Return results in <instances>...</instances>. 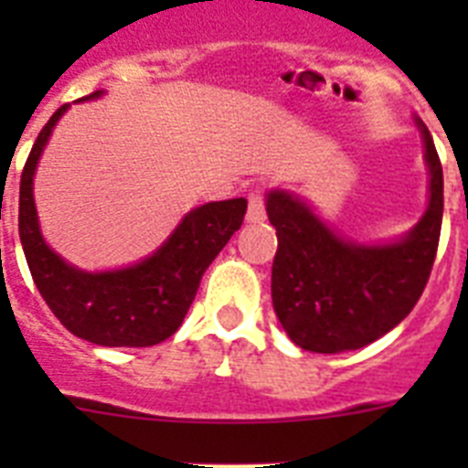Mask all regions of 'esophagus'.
<instances>
[{
    "instance_id": "34e87169",
    "label": "esophagus",
    "mask_w": 468,
    "mask_h": 468,
    "mask_svg": "<svg viewBox=\"0 0 468 468\" xmlns=\"http://www.w3.org/2000/svg\"><path fill=\"white\" fill-rule=\"evenodd\" d=\"M267 210H264V189L253 187L248 192V222H262Z\"/></svg>"
}]
</instances>
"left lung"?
I'll use <instances>...</instances> for the list:
<instances>
[{
	"label": "left lung",
	"mask_w": 468,
	"mask_h": 468,
	"mask_svg": "<svg viewBox=\"0 0 468 468\" xmlns=\"http://www.w3.org/2000/svg\"><path fill=\"white\" fill-rule=\"evenodd\" d=\"M427 147L431 198L420 225L391 246H356L328 229L300 198L267 197L279 248L271 264V300L285 333L316 354L361 349L403 321L427 288L443 222V166Z\"/></svg>",
	"instance_id": "8db88e82"
}]
</instances>
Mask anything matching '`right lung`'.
I'll return each mask as SVG.
<instances>
[{
	"instance_id": "right-lung-1",
	"label": "right lung",
	"mask_w": 468,
	"mask_h": 468,
	"mask_svg": "<svg viewBox=\"0 0 468 468\" xmlns=\"http://www.w3.org/2000/svg\"><path fill=\"white\" fill-rule=\"evenodd\" d=\"M98 95L101 90L86 95V101ZM65 110L68 105L58 107L41 128L20 176L18 231L37 291L58 321L81 340L102 346L159 345L180 328L204 271L243 225L248 201L198 206L152 258L135 267L102 274L74 270L41 239L32 198L37 161Z\"/></svg>"
}]
</instances>
